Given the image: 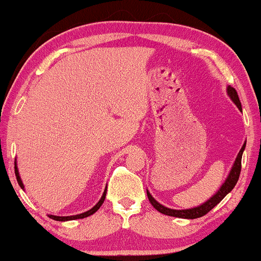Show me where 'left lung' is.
Here are the masks:
<instances>
[{
    "label": "left lung",
    "mask_w": 261,
    "mask_h": 261,
    "mask_svg": "<svg viewBox=\"0 0 261 261\" xmlns=\"http://www.w3.org/2000/svg\"><path fill=\"white\" fill-rule=\"evenodd\" d=\"M227 94H228L230 100H232L233 103L236 104L237 108H238L239 110H242L241 100H239L238 94H237L236 89L233 88V87L228 86V87H227ZM245 145H247V142H244V145L242 146L241 151H239L238 155H237L234 163H233L232 168H230L229 174L226 178V180H224L223 184L221 185V188L216 191V194H214V195L210 197L207 201L201 203L200 206H196V207L185 208V210H174V208L166 207V206H163L162 203L155 201V200L153 199V196H152L151 194H149V191L147 190V196H148L149 202L152 203V206H153V207L157 210V211H160L161 214L167 215V216H173V217H179V218H188V220H194V218L202 217L203 215H206L208 211H211V210L214 208L215 206L217 205V203H220L221 201H222L223 197L226 196L228 193H230V191L233 190V188L236 187L237 181H238V179H239V174H241L242 154H243V152L245 149Z\"/></svg>",
    "instance_id": "obj_1"
}]
</instances>
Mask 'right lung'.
I'll use <instances>...</instances> for the list:
<instances>
[{"label":"right lung","instance_id":"right-lung-1","mask_svg":"<svg viewBox=\"0 0 261 261\" xmlns=\"http://www.w3.org/2000/svg\"><path fill=\"white\" fill-rule=\"evenodd\" d=\"M14 173H16V176H17V181L18 184H19V187L24 190V185H23V181L22 179H20V175H19V172H18V167H17V162H14ZM106 195H107V188L106 190H104L103 195H101L100 200L95 203L94 206L91 210H88V211L83 212V214H80V215H73V216H54V215H47L50 218H53V220L55 221H61V222H64V221H72V220H79V218H85V217H88L91 216V215L94 214L95 211H98V208L100 207L101 203L104 202V200H106Z\"/></svg>","mask_w":261,"mask_h":261}]
</instances>
